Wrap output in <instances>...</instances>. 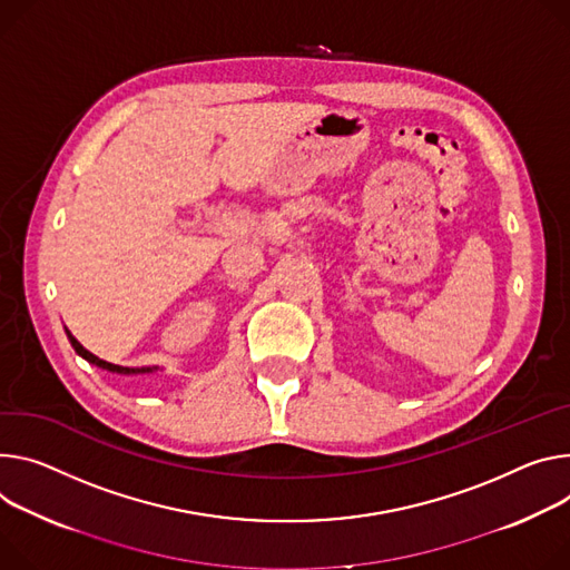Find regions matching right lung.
Returning a JSON list of instances; mask_svg holds the SVG:
<instances>
[{"instance_id":"add662e5","label":"right lung","mask_w":570,"mask_h":570,"mask_svg":"<svg viewBox=\"0 0 570 570\" xmlns=\"http://www.w3.org/2000/svg\"><path fill=\"white\" fill-rule=\"evenodd\" d=\"M66 334H68V341L72 343V347H75V352L79 354V356H83L88 364H92V366H97V368H101V371H109V373H116V375H154V373H159L161 368L159 366H147V368H125V366H116V364H109V361H105V358H99V356H95L92 352H88L72 334H70V330H66Z\"/></svg>"}]
</instances>
